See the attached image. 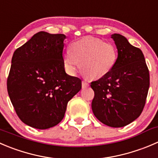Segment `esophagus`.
Wrapping results in <instances>:
<instances>
[{"mask_svg":"<svg viewBox=\"0 0 158 158\" xmlns=\"http://www.w3.org/2000/svg\"><path fill=\"white\" fill-rule=\"evenodd\" d=\"M89 86V84L88 82H86L85 81H82V89H85V88H87V87Z\"/></svg>","mask_w":158,"mask_h":158,"instance_id":"1","label":"esophagus"}]
</instances>
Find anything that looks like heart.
<instances>
[{"mask_svg":"<svg viewBox=\"0 0 158 158\" xmlns=\"http://www.w3.org/2000/svg\"><path fill=\"white\" fill-rule=\"evenodd\" d=\"M118 52L116 46L95 37H85L74 42L63 56V64L69 73L81 71L89 79H97L111 72L116 65Z\"/></svg>","mask_w":158,"mask_h":158,"instance_id":"1","label":"heart"}]
</instances>
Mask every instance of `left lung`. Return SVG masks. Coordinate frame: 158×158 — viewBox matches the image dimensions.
Instances as JSON below:
<instances>
[{
	"mask_svg": "<svg viewBox=\"0 0 158 158\" xmlns=\"http://www.w3.org/2000/svg\"><path fill=\"white\" fill-rule=\"evenodd\" d=\"M112 38L117 48V60L109 74L90 83L95 93L92 110L105 125L122 127L141 114L149 89L150 74L140 48L131 45L120 34H113Z\"/></svg>",
	"mask_w": 158,
	"mask_h": 158,
	"instance_id": "left-lung-1",
	"label": "left lung"
}]
</instances>
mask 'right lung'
Returning <instances> with one entry per match:
<instances>
[{"instance_id": "1", "label": "right lung", "mask_w": 158, "mask_h": 158, "mask_svg": "<svg viewBox=\"0 0 158 158\" xmlns=\"http://www.w3.org/2000/svg\"><path fill=\"white\" fill-rule=\"evenodd\" d=\"M65 38L39 31L14 52L7 93L20 120L31 127L45 130L60 123L68 102L82 88L79 78L65 73Z\"/></svg>"}]
</instances>
